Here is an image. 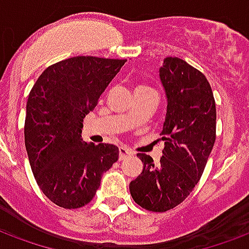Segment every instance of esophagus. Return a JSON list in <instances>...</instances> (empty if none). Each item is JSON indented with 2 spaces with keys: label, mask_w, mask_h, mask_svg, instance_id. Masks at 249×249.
Here are the masks:
<instances>
[{
  "label": "esophagus",
  "mask_w": 249,
  "mask_h": 249,
  "mask_svg": "<svg viewBox=\"0 0 249 249\" xmlns=\"http://www.w3.org/2000/svg\"><path fill=\"white\" fill-rule=\"evenodd\" d=\"M129 155H133L132 150L128 149V147H125V146H120V147H119V158L125 159L126 157H129Z\"/></svg>",
  "instance_id": "esophagus-1"
}]
</instances>
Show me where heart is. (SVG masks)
<instances>
[{"label":"heart","instance_id":"obj_1","mask_svg":"<svg viewBox=\"0 0 249 249\" xmlns=\"http://www.w3.org/2000/svg\"><path fill=\"white\" fill-rule=\"evenodd\" d=\"M141 89H143V87H141Z\"/></svg>","mask_w":249,"mask_h":249}]
</instances>
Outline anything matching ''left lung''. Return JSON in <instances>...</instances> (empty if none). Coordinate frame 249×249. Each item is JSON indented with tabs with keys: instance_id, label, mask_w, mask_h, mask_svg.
Instances as JSON below:
<instances>
[{
	"instance_id": "left-lung-1",
	"label": "left lung",
	"mask_w": 249,
	"mask_h": 249,
	"mask_svg": "<svg viewBox=\"0 0 249 249\" xmlns=\"http://www.w3.org/2000/svg\"><path fill=\"white\" fill-rule=\"evenodd\" d=\"M159 79L167 100L162 158L155 166L150 155L138 154L143 168L129 184L136 204L150 212H167L189 196L215 142V102L204 74L181 58L167 57Z\"/></svg>"
}]
</instances>
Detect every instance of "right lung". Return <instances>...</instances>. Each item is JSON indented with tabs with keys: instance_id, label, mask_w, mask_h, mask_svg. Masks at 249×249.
<instances>
[{
	"instance_id": "right-lung-1",
	"label": "right lung",
	"mask_w": 249,
	"mask_h": 249,
	"mask_svg": "<svg viewBox=\"0 0 249 249\" xmlns=\"http://www.w3.org/2000/svg\"><path fill=\"white\" fill-rule=\"evenodd\" d=\"M126 60L71 57L43 71L28 95L24 143L37 185L53 204L82 208L94 198L119 147L82 140L92 111Z\"/></svg>"
}]
</instances>
